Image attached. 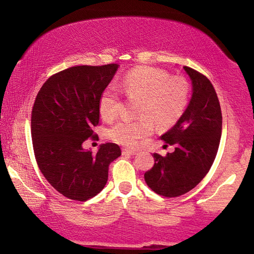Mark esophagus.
I'll list each match as a JSON object with an SVG mask.
<instances>
[{
	"mask_svg": "<svg viewBox=\"0 0 254 254\" xmlns=\"http://www.w3.org/2000/svg\"><path fill=\"white\" fill-rule=\"evenodd\" d=\"M136 153V150H132V149H123L122 150V154L124 156H133V154Z\"/></svg>",
	"mask_w": 254,
	"mask_h": 254,
	"instance_id": "obj_1",
	"label": "esophagus"
}]
</instances>
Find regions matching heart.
<instances>
[{"label":"heart","instance_id":"obj_1","mask_svg":"<svg viewBox=\"0 0 254 254\" xmlns=\"http://www.w3.org/2000/svg\"><path fill=\"white\" fill-rule=\"evenodd\" d=\"M127 97L140 100L134 121L121 120L107 130V136L124 147H134L141 139L154 130V123L167 127L183 117L189 103L188 81L182 76H170L169 72L153 67H137L127 72L119 83ZM120 92L111 85L102 93L100 112L105 121H112L119 114Z\"/></svg>","mask_w":254,"mask_h":254}]
</instances>
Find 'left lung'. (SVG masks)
Here are the masks:
<instances>
[{
    "mask_svg": "<svg viewBox=\"0 0 254 254\" xmlns=\"http://www.w3.org/2000/svg\"><path fill=\"white\" fill-rule=\"evenodd\" d=\"M191 79L192 95L183 117L161 140L176 145L162 157L153 153L154 165L144 174L148 186L158 195L178 197L198 185L212 167L222 134L220 101L207 77L184 66Z\"/></svg>",
    "mask_w": 254,
    "mask_h": 254,
    "instance_id": "1",
    "label": "left lung"
}]
</instances>
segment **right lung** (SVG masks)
I'll list each match as a JSON object with an SVG mask.
<instances>
[{
	"label": "right lung",
	"mask_w": 254,
	"mask_h": 254,
	"mask_svg": "<svg viewBox=\"0 0 254 254\" xmlns=\"http://www.w3.org/2000/svg\"><path fill=\"white\" fill-rule=\"evenodd\" d=\"M119 68L75 66L50 76L42 85L31 112L34 157L42 175L67 198L85 201L106 185L109 166L121 156L115 143L96 153L83 149L100 122V98Z\"/></svg>",
	"instance_id": "obj_1"
}]
</instances>
